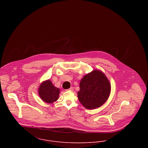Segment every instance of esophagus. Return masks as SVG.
Returning a JSON list of instances; mask_svg holds the SVG:
<instances>
[{
    "label": "esophagus",
    "instance_id": "1",
    "mask_svg": "<svg viewBox=\"0 0 148 148\" xmlns=\"http://www.w3.org/2000/svg\"><path fill=\"white\" fill-rule=\"evenodd\" d=\"M68 90H70V91H73V87H71V88H69Z\"/></svg>",
    "mask_w": 148,
    "mask_h": 148
}]
</instances>
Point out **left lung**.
I'll return each mask as SVG.
<instances>
[{"label":"left lung","instance_id":"1","mask_svg":"<svg viewBox=\"0 0 148 148\" xmlns=\"http://www.w3.org/2000/svg\"><path fill=\"white\" fill-rule=\"evenodd\" d=\"M110 89V84L105 74L99 70H93L82 79L77 96L85 108L93 109L106 103Z\"/></svg>","mask_w":148,"mask_h":148}]
</instances>
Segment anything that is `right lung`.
I'll return each mask as SVG.
<instances>
[{
	"instance_id": "obj_1",
	"label": "right lung",
	"mask_w": 148,
	"mask_h": 148,
	"mask_svg": "<svg viewBox=\"0 0 148 148\" xmlns=\"http://www.w3.org/2000/svg\"><path fill=\"white\" fill-rule=\"evenodd\" d=\"M38 93L42 101L47 103L51 104L59 99L60 89L55 87L51 80H47L40 84L38 89Z\"/></svg>"
}]
</instances>
